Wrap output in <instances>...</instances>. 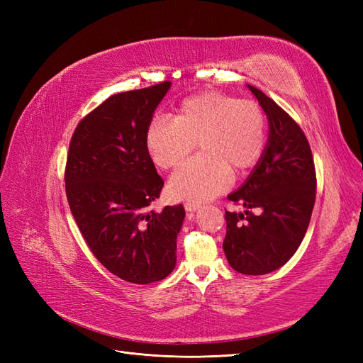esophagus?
Returning a JSON list of instances; mask_svg holds the SVG:
<instances>
[{"mask_svg": "<svg viewBox=\"0 0 363 363\" xmlns=\"http://www.w3.org/2000/svg\"><path fill=\"white\" fill-rule=\"evenodd\" d=\"M184 206H185V209H186V211H189V213H194V211H197L199 208H201V205H199V203H193V202H186Z\"/></svg>", "mask_w": 363, "mask_h": 363, "instance_id": "34e87169", "label": "esophagus"}]
</instances>
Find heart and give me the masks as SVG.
<instances>
[{
  "instance_id": "b5f03b06",
  "label": "heart",
  "mask_w": 363,
  "mask_h": 363,
  "mask_svg": "<svg viewBox=\"0 0 363 363\" xmlns=\"http://www.w3.org/2000/svg\"><path fill=\"white\" fill-rule=\"evenodd\" d=\"M145 143L149 157L161 169L177 167L197 145L202 154L172 174L169 191L179 201L205 202L229 189L230 172L244 173L261 160L267 119L253 101L206 91L182 101L172 121H152Z\"/></svg>"
}]
</instances>
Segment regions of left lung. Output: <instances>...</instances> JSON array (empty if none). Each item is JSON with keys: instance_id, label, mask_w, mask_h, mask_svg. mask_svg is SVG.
Returning a JSON list of instances; mask_svg holds the SVG:
<instances>
[{"instance_id": "8db88e82", "label": "left lung", "mask_w": 363, "mask_h": 363, "mask_svg": "<svg viewBox=\"0 0 363 363\" xmlns=\"http://www.w3.org/2000/svg\"><path fill=\"white\" fill-rule=\"evenodd\" d=\"M268 119L261 160L237 191L228 196L244 211H226L223 250L233 270L259 276L285 265L308 230L315 203V166L300 126L253 86Z\"/></svg>"}]
</instances>
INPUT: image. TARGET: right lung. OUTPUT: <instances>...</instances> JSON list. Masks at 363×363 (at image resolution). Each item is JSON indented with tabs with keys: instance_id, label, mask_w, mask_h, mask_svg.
Segmentation results:
<instances>
[{
	"instance_id": "right-lung-1",
	"label": "right lung",
	"mask_w": 363,
	"mask_h": 363,
	"mask_svg": "<svg viewBox=\"0 0 363 363\" xmlns=\"http://www.w3.org/2000/svg\"><path fill=\"white\" fill-rule=\"evenodd\" d=\"M170 86L110 96L78 123L69 145L65 182L77 225L110 273L138 285L173 272L185 217L182 205L147 211L164 182L145 134Z\"/></svg>"
}]
</instances>
